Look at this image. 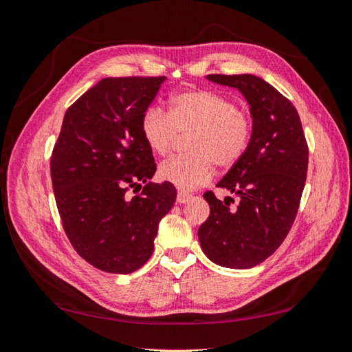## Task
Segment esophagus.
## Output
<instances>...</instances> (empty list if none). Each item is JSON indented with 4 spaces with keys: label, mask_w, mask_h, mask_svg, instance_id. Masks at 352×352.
Masks as SVG:
<instances>
[{
    "label": "esophagus",
    "mask_w": 352,
    "mask_h": 352,
    "mask_svg": "<svg viewBox=\"0 0 352 352\" xmlns=\"http://www.w3.org/2000/svg\"><path fill=\"white\" fill-rule=\"evenodd\" d=\"M190 198H192V195H189V193H186V192H178L177 193V203L178 204H186Z\"/></svg>",
    "instance_id": "esophagus-1"
}]
</instances>
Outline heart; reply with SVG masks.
<instances>
[{
	"mask_svg": "<svg viewBox=\"0 0 352 352\" xmlns=\"http://www.w3.org/2000/svg\"><path fill=\"white\" fill-rule=\"evenodd\" d=\"M251 121L236 104L218 92L195 89L172 96L168 113L148 109L140 121L146 146L157 155H168L178 133H190L188 151L163 162L160 180L183 190L203 186L213 175V164L228 169L241 160L251 140Z\"/></svg>",
	"mask_w": 352,
	"mask_h": 352,
	"instance_id": "obj_1",
	"label": "heart"
}]
</instances>
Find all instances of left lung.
Wrapping results in <instances>:
<instances>
[{"label": "left lung", "mask_w": 352, "mask_h": 352, "mask_svg": "<svg viewBox=\"0 0 352 352\" xmlns=\"http://www.w3.org/2000/svg\"><path fill=\"white\" fill-rule=\"evenodd\" d=\"M207 80L234 87L250 106V145L218 183L239 198L223 201L206 192L210 214L199 227L201 248L213 263L248 269L276 251L295 221L307 177L309 146L294 104L274 86L251 74Z\"/></svg>", "instance_id": "1"}]
</instances>
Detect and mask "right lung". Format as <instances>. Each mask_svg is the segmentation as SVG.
Listing matches in <instances>:
<instances>
[{"instance_id":"obj_1","label":"right lung","mask_w":352,"mask_h":352,"mask_svg":"<svg viewBox=\"0 0 352 352\" xmlns=\"http://www.w3.org/2000/svg\"><path fill=\"white\" fill-rule=\"evenodd\" d=\"M164 80H100L66 110L52 149L51 180L65 233L78 256L104 272L144 266L159 222L175 203L174 186L149 182L157 166L140 133ZM130 187L142 192L130 199Z\"/></svg>"}]
</instances>
